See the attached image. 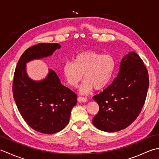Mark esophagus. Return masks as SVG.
<instances>
[{"mask_svg": "<svg viewBox=\"0 0 159 159\" xmlns=\"http://www.w3.org/2000/svg\"><path fill=\"white\" fill-rule=\"evenodd\" d=\"M77 99H78L79 102H87V98H83V97H78V98H77Z\"/></svg>", "mask_w": 159, "mask_h": 159, "instance_id": "34e87169", "label": "esophagus"}]
</instances>
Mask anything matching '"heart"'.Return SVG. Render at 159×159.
Instances as JSON below:
<instances>
[{
  "label": "heart",
  "instance_id": "obj_1",
  "mask_svg": "<svg viewBox=\"0 0 159 159\" xmlns=\"http://www.w3.org/2000/svg\"><path fill=\"white\" fill-rule=\"evenodd\" d=\"M115 61L111 55H102L94 51L81 52L62 66V74L66 83L75 88L83 79L80 92L87 93L93 88L101 90L108 85L114 73Z\"/></svg>",
  "mask_w": 159,
  "mask_h": 159
}]
</instances>
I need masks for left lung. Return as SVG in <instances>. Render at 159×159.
<instances>
[{
  "mask_svg": "<svg viewBox=\"0 0 159 159\" xmlns=\"http://www.w3.org/2000/svg\"><path fill=\"white\" fill-rule=\"evenodd\" d=\"M149 76L143 61L137 53L125 55L112 82L93 99L99 110L93 124L102 131L125 129L140 114L146 99Z\"/></svg>",
  "mask_w": 159,
  "mask_h": 159,
  "instance_id": "left-lung-1",
  "label": "left lung"
}]
</instances>
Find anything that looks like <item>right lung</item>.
I'll list each match as a JSON object with an SVG mask.
<instances>
[{"instance_id": "add662e5", "label": "right lung", "mask_w": 159, "mask_h": 159, "mask_svg": "<svg viewBox=\"0 0 159 159\" xmlns=\"http://www.w3.org/2000/svg\"><path fill=\"white\" fill-rule=\"evenodd\" d=\"M60 47L57 43H40L28 48L19 59L14 72L12 90L18 111L32 129L44 134L56 133L69 124L77 95L61 84L52 69L44 80H31L26 73L25 64L51 56Z\"/></svg>"}]
</instances>
